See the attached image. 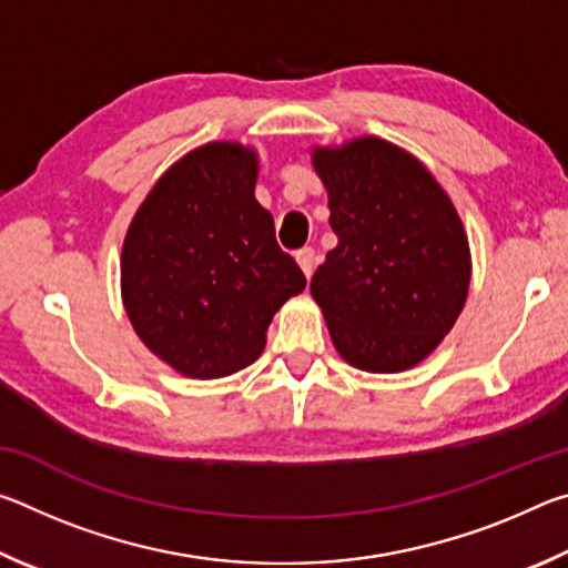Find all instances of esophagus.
I'll list each match as a JSON object with an SVG mask.
<instances>
[{
  "instance_id": "1",
  "label": "esophagus",
  "mask_w": 568,
  "mask_h": 568,
  "mask_svg": "<svg viewBox=\"0 0 568 568\" xmlns=\"http://www.w3.org/2000/svg\"><path fill=\"white\" fill-rule=\"evenodd\" d=\"M295 261H297V265L303 267V273L311 277L313 271H315V261H318V255H315L313 247H301L295 253Z\"/></svg>"
}]
</instances>
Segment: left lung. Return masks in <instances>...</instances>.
I'll list each match as a JSON object with an SVG mask.
<instances>
[{
	"instance_id": "obj_1",
	"label": "left lung",
	"mask_w": 568,
	"mask_h": 568,
	"mask_svg": "<svg viewBox=\"0 0 568 568\" xmlns=\"http://www.w3.org/2000/svg\"><path fill=\"white\" fill-rule=\"evenodd\" d=\"M338 245L311 293L355 368L398 373L454 328L470 281L460 217L430 172L386 140L315 150Z\"/></svg>"
}]
</instances>
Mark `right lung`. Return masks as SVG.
<instances>
[{"mask_svg": "<svg viewBox=\"0 0 568 568\" xmlns=\"http://www.w3.org/2000/svg\"><path fill=\"white\" fill-rule=\"evenodd\" d=\"M257 160L233 142L192 150L158 180L122 247V297L148 348L190 378L261 355L265 331L305 287L255 200Z\"/></svg>", "mask_w": 568, "mask_h": 568, "instance_id": "1", "label": "right lung"}]
</instances>
